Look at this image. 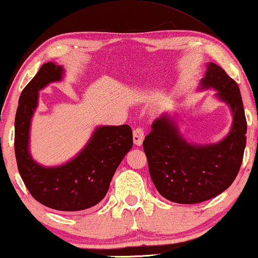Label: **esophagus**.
<instances>
[{"label":"esophagus","instance_id":"esophagus-1","mask_svg":"<svg viewBox=\"0 0 258 258\" xmlns=\"http://www.w3.org/2000/svg\"><path fill=\"white\" fill-rule=\"evenodd\" d=\"M143 141H144V131H143V128H136L133 131V143L137 147H141L143 144Z\"/></svg>","mask_w":258,"mask_h":258}]
</instances>
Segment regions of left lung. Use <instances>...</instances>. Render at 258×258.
<instances>
[{"mask_svg": "<svg viewBox=\"0 0 258 258\" xmlns=\"http://www.w3.org/2000/svg\"><path fill=\"white\" fill-rule=\"evenodd\" d=\"M215 90L229 107L232 125L218 143L197 144L184 137L175 115L164 111L143 142L151 180L161 196L180 204L216 197L234 181L246 145V119L238 84L221 67L209 62L198 90Z\"/></svg>", "mask_w": 258, "mask_h": 258, "instance_id": "obj_1", "label": "left lung"}]
</instances>
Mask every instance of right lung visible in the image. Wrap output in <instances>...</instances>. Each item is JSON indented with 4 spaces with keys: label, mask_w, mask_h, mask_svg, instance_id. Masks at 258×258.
<instances>
[{
    "label": "right lung",
    "mask_w": 258,
    "mask_h": 258,
    "mask_svg": "<svg viewBox=\"0 0 258 258\" xmlns=\"http://www.w3.org/2000/svg\"><path fill=\"white\" fill-rule=\"evenodd\" d=\"M63 66L46 62L21 92L15 115L14 149L18 169L31 196L60 212H79L103 200L114 173L133 145L128 125L97 126L76 156L58 166L45 167L30 153L31 121L39 91L62 82Z\"/></svg>",
    "instance_id": "obj_1"
}]
</instances>
